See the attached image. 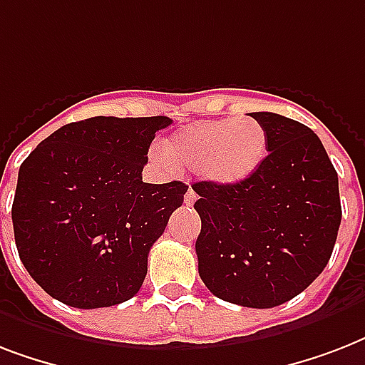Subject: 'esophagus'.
Wrapping results in <instances>:
<instances>
[{"label":"esophagus","instance_id":"34e87169","mask_svg":"<svg viewBox=\"0 0 365 365\" xmlns=\"http://www.w3.org/2000/svg\"><path fill=\"white\" fill-rule=\"evenodd\" d=\"M195 200H197V193H195L193 189H187V193H185V205L193 206Z\"/></svg>","mask_w":365,"mask_h":365}]
</instances>
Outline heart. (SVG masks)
Wrapping results in <instances>:
<instances>
[{
  "label": "heart",
  "mask_w": 365,
  "mask_h": 365,
  "mask_svg": "<svg viewBox=\"0 0 365 365\" xmlns=\"http://www.w3.org/2000/svg\"><path fill=\"white\" fill-rule=\"evenodd\" d=\"M269 148L267 130L254 117L205 119L172 132L160 157L174 168H197L216 187L239 185L254 176Z\"/></svg>",
  "instance_id": "b5f03b06"
}]
</instances>
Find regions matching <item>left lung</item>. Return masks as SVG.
<instances>
[{"mask_svg":"<svg viewBox=\"0 0 365 365\" xmlns=\"http://www.w3.org/2000/svg\"><path fill=\"white\" fill-rule=\"evenodd\" d=\"M267 130V157L231 187L199 195V274L223 301L271 309L309 288L328 265L341 225L339 180L320 138L288 117L252 113Z\"/></svg>","mask_w":365,"mask_h":365,"instance_id":"left-lung-1","label":"left lung"}]
</instances>
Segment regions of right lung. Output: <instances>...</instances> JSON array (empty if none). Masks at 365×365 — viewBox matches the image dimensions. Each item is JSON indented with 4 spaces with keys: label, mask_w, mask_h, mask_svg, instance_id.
I'll return each mask as SVG.
<instances>
[{
    "label": "right lung",
    "mask_w": 365,
    "mask_h": 365,
    "mask_svg": "<svg viewBox=\"0 0 365 365\" xmlns=\"http://www.w3.org/2000/svg\"><path fill=\"white\" fill-rule=\"evenodd\" d=\"M168 117H91L45 138L20 165L14 242L26 271L76 309L128 301L187 185L142 182Z\"/></svg>",
    "instance_id": "1"
}]
</instances>
